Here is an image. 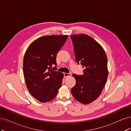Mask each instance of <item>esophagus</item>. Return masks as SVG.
Wrapping results in <instances>:
<instances>
[{"mask_svg": "<svg viewBox=\"0 0 131 131\" xmlns=\"http://www.w3.org/2000/svg\"><path fill=\"white\" fill-rule=\"evenodd\" d=\"M64 76L65 78H67V77L71 76V74H70V73H64Z\"/></svg>", "mask_w": 131, "mask_h": 131, "instance_id": "obj_1", "label": "esophagus"}]
</instances>
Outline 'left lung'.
<instances>
[{
    "label": "left lung",
    "mask_w": 131,
    "mask_h": 131,
    "mask_svg": "<svg viewBox=\"0 0 131 131\" xmlns=\"http://www.w3.org/2000/svg\"><path fill=\"white\" fill-rule=\"evenodd\" d=\"M75 59L84 68L82 75L73 74L76 84L71 90L74 98L88 104L98 98L108 76L107 57L102 46L89 35H72Z\"/></svg>",
    "instance_id": "8db88e82"
}]
</instances>
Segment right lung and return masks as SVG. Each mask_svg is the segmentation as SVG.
<instances>
[{"instance_id": "add662e5", "label": "right lung", "mask_w": 131, "mask_h": 131, "mask_svg": "<svg viewBox=\"0 0 131 131\" xmlns=\"http://www.w3.org/2000/svg\"><path fill=\"white\" fill-rule=\"evenodd\" d=\"M67 35H46L31 42L23 58V70L29 93L42 103L56 97L64 74L57 72L56 55L67 40Z\"/></svg>"}]
</instances>
